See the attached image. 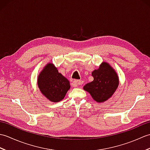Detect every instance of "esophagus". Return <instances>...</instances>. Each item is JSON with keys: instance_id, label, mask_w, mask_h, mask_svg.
I'll use <instances>...</instances> for the list:
<instances>
[{"instance_id": "1", "label": "esophagus", "mask_w": 150, "mask_h": 150, "mask_svg": "<svg viewBox=\"0 0 150 150\" xmlns=\"http://www.w3.org/2000/svg\"><path fill=\"white\" fill-rule=\"evenodd\" d=\"M83 84V81H80V80H75V81H73L72 82V86L73 87H77L79 86H81Z\"/></svg>"}]
</instances>
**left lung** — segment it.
I'll return each instance as SVG.
<instances>
[{
	"mask_svg": "<svg viewBox=\"0 0 150 150\" xmlns=\"http://www.w3.org/2000/svg\"><path fill=\"white\" fill-rule=\"evenodd\" d=\"M93 81L86 84L84 90L97 103H103L112 96L119 86L117 73L109 64L104 62L91 73Z\"/></svg>",
	"mask_w": 150,
	"mask_h": 150,
	"instance_id": "obj_1",
	"label": "left lung"
}]
</instances>
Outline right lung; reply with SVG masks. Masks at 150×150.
Wrapping results in <instances>:
<instances>
[{"instance_id":"add662e5","label":"right lung","mask_w":150,"mask_h":150,"mask_svg":"<svg viewBox=\"0 0 150 150\" xmlns=\"http://www.w3.org/2000/svg\"><path fill=\"white\" fill-rule=\"evenodd\" d=\"M40 91L50 101L58 103L64 98L70 88L69 81L59 73L52 63H48L38 77Z\"/></svg>"}]
</instances>
